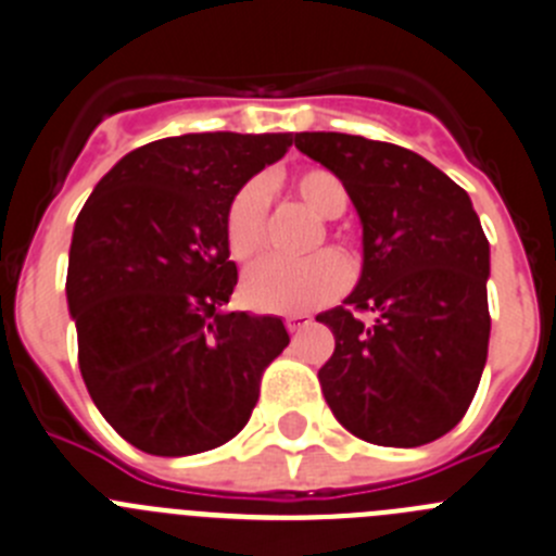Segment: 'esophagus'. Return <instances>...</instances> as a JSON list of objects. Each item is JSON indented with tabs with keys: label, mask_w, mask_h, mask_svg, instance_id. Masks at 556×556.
<instances>
[{
	"label": "esophagus",
	"mask_w": 556,
	"mask_h": 556,
	"mask_svg": "<svg viewBox=\"0 0 556 556\" xmlns=\"http://www.w3.org/2000/svg\"><path fill=\"white\" fill-rule=\"evenodd\" d=\"M309 324H313V318H309L307 313L288 315V318H285V327H288V332H299V329L309 327Z\"/></svg>",
	"instance_id": "obj_1"
}]
</instances>
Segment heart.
Wrapping results in <instances>:
<instances>
[{"mask_svg":"<svg viewBox=\"0 0 556 556\" xmlns=\"http://www.w3.org/2000/svg\"><path fill=\"white\" fill-rule=\"evenodd\" d=\"M299 202L307 204L315 216L338 218L349 207V193L332 172L324 168H302L282 177ZM268 197L260 182H247L235 193L227 210V243L235 260L249 263L263 252L266 243ZM349 285L346 260L334 252H321L302 263L266 260L252 268L243 282V302L257 313L296 315L321 307L343 293Z\"/></svg>","mask_w":556,"mask_h":556,"instance_id":"1","label":"heart"}]
</instances>
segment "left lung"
<instances>
[{"label": "left lung", "mask_w": 556, "mask_h": 556, "mask_svg": "<svg viewBox=\"0 0 556 556\" xmlns=\"http://www.w3.org/2000/svg\"><path fill=\"white\" fill-rule=\"evenodd\" d=\"M343 182L363 224V271L315 315L334 334L324 399L377 446L413 448L459 424L488 359L490 243L468 193L421 154L343 132H296Z\"/></svg>", "instance_id": "1"}]
</instances>
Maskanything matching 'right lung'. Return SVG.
Masks as SVG:
<instances>
[{"label": "right lung", "mask_w": 556, "mask_h": 556, "mask_svg": "<svg viewBox=\"0 0 556 556\" xmlns=\"http://www.w3.org/2000/svg\"><path fill=\"white\" fill-rule=\"evenodd\" d=\"M290 132H191L124 154L74 224L66 299L79 371L104 421L157 457L210 452L247 427L277 315L224 304L238 285L227 210Z\"/></svg>", "instance_id": "right-lung-1"}]
</instances>
